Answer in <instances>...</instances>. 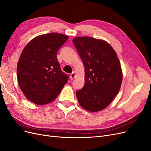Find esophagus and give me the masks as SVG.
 <instances>
[{
	"label": "esophagus",
	"mask_w": 151,
	"mask_h": 151,
	"mask_svg": "<svg viewBox=\"0 0 151 151\" xmlns=\"http://www.w3.org/2000/svg\"><path fill=\"white\" fill-rule=\"evenodd\" d=\"M76 72L75 71L72 72V73L70 74V79H74L75 77H76Z\"/></svg>",
	"instance_id": "esophagus-1"
}]
</instances>
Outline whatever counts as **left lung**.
<instances>
[{
    "label": "left lung",
    "instance_id": "1",
    "mask_svg": "<svg viewBox=\"0 0 151 151\" xmlns=\"http://www.w3.org/2000/svg\"><path fill=\"white\" fill-rule=\"evenodd\" d=\"M73 43L85 68L84 86L76 92L79 103L90 112L103 110L121 88L123 74L117 54L103 40L78 36Z\"/></svg>",
    "mask_w": 151,
    "mask_h": 151
}]
</instances>
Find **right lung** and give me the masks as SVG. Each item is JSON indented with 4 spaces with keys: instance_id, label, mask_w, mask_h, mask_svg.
<instances>
[{
    "instance_id": "add662e5",
    "label": "right lung",
    "mask_w": 151,
    "mask_h": 151,
    "mask_svg": "<svg viewBox=\"0 0 151 151\" xmlns=\"http://www.w3.org/2000/svg\"><path fill=\"white\" fill-rule=\"evenodd\" d=\"M63 34L39 35L28 43L17 65L18 84L26 98L38 105L53 101L68 82L57 58L58 49L68 40Z\"/></svg>"
}]
</instances>
